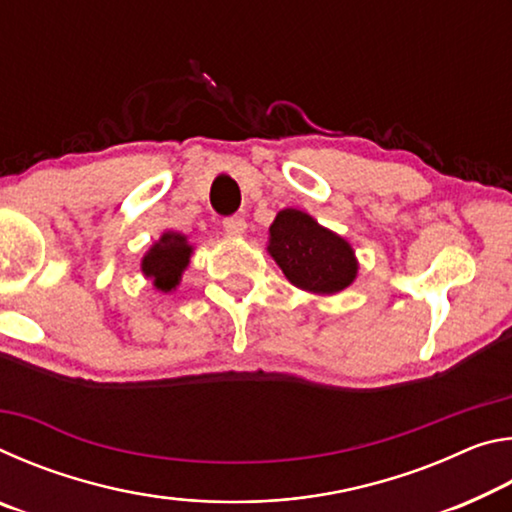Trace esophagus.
<instances>
[{
	"instance_id": "34e87169",
	"label": "esophagus",
	"mask_w": 512,
	"mask_h": 512,
	"mask_svg": "<svg viewBox=\"0 0 512 512\" xmlns=\"http://www.w3.org/2000/svg\"><path fill=\"white\" fill-rule=\"evenodd\" d=\"M223 228L230 237H241L246 232V219H241V216H228V219H223Z\"/></svg>"
}]
</instances>
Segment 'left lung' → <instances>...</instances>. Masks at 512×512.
Masks as SVG:
<instances>
[{"instance_id": "8db88e82", "label": "left lung", "mask_w": 512, "mask_h": 512, "mask_svg": "<svg viewBox=\"0 0 512 512\" xmlns=\"http://www.w3.org/2000/svg\"><path fill=\"white\" fill-rule=\"evenodd\" d=\"M266 250L293 287L314 296L341 293L359 275V259L350 241L296 207L275 214Z\"/></svg>"}]
</instances>
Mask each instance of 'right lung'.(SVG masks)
<instances>
[{
  "instance_id": "1",
  "label": "right lung",
  "mask_w": 512,
  "mask_h": 512,
  "mask_svg": "<svg viewBox=\"0 0 512 512\" xmlns=\"http://www.w3.org/2000/svg\"><path fill=\"white\" fill-rule=\"evenodd\" d=\"M194 255V246L180 232L164 230L160 239L146 250L142 257V275L151 280L153 289L160 293H171L178 289L183 273L187 271L189 259Z\"/></svg>"
}]
</instances>
